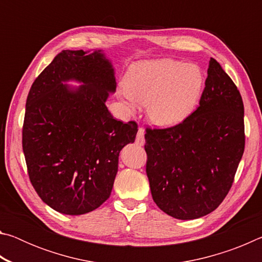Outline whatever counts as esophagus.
I'll list each match as a JSON object with an SVG mask.
<instances>
[{"mask_svg": "<svg viewBox=\"0 0 262 262\" xmlns=\"http://www.w3.org/2000/svg\"><path fill=\"white\" fill-rule=\"evenodd\" d=\"M135 142H136V144H139V145L144 144V129L142 127H140L139 130H137Z\"/></svg>", "mask_w": 262, "mask_h": 262, "instance_id": "34e87169", "label": "esophagus"}]
</instances>
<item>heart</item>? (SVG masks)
<instances>
[{
	"mask_svg": "<svg viewBox=\"0 0 262 262\" xmlns=\"http://www.w3.org/2000/svg\"><path fill=\"white\" fill-rule=\"evenodd\" d=\"M205 82V74L196 64L173 59L142 61L128 69L119 96L129 107L136 101L147 105L154 125L170 127L195 110Z\"/></svg>",
	"mask_w": 262,
	"mask_h": 262,
	"instance_id": "b5f03b06",
	"label": "heart"
}]
</instances>
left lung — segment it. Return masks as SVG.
<instances>
[{"mask_svg":"<svg viewBox=\"0 0 262 262\" xmlns=\"http://www.w3.org/2000/svg\"><path fill=\"white\" fill-rule=\"evenodd\" d=\"M145 171L158 208L178 220L210 214L231 189L245 149L241 92L210 59L198 108L178 125L145 129Z\"/></svg>","mask_w":262,"mask_h":262,"instance_id":"left-lung-1","label":"left lung"}]
</instances>
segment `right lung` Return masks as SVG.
<instances>
[{"mask_svg": "<svg viewBox=\"0 0 262 262\" xmlns=\"http://www.w3.org/2000/svg\"><path fill=\"white\" fill-rule=\"evenodd\" d=\"M69 79L82 81L68 88ZM113 68L101 51H62L34 79L26 99L23 151L41 200L66 215L95 210L112 192L120 150L135 141L137 123L110 114Z\"/></svg>", "mask_w": 262, "mask_h": 262, "instance_id": "1", "label": "right lung"}]
</instances>
